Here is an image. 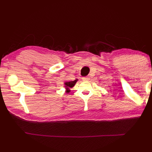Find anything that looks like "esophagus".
<instances>
[{
    "mask_svg": "<svg viewBox=\"0 0 152 152\" xmlns=\"http://www.w3.org/2000/svg\"><path fill=\"white\" fill-rule=\"evenodd\" d=\"M82 80H83V81H88V80H89V77H83Z\"/></svg>",
    "mask_w": 152,
    "mask_h": 152,
    "instance_id": "1",
    "label": "esophagus"
}]
</instances>
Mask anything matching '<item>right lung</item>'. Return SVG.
Returning a JSON list of instances; mask_svg holds the SVG:
<instances>
[{
    "mask_svg": "<svg viewBox=\"0 0 152 152\" xmlns=\"http://www.w3.org/2000/svg\"><path fill=\"white\" fill-rule=\"evenodd\" d=\"M78 79H76L75 80H74V81H69V82H64V88L66 89V93H70V89L73 88V87L75 86L76 83L78 81Z\"/></svg>",
    "mask_w": 152,
    "mask_h": 152,
    "instance_id": "right-lung-1",
    "label": "right lung"
}]
</instances>
